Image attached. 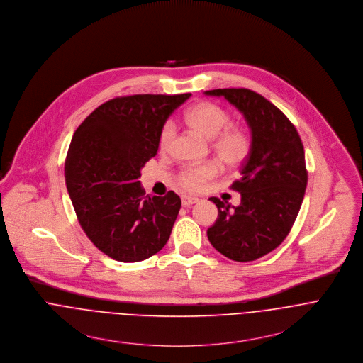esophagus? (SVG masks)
Segmentation results:
<instances>
[{
  "mask_svg": "<svg viewBox=\"0 0 363 363\" xmlns=\"http://www.w3.org/2000/svg\"><path fill=\"white\" fill-rule=\"evenodd\" d=\"M181 201H182V206H184V207H189V206L198 203V199H196V198H191V196H182Z\"/></svg>",
  "mask_w": 363,
  "mask_h": 363,
  "instance_id": "esophagus-1",
  "label": "esophagus"
}]
</instances>
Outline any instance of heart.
I'll list each match as a JSON object with an SVG mask.
<instances>
[{"label":"heart","mask_w":363,"mask_h":363,"mask_svg":"<svg viewBox=\"0 0 363 363\" xmlns=\"http://www.w3.org/2000/svg\"><path fill=\"white\" fill-rule=\"evenodd\" d=\"M185 120L188 125L206 138H214L211 147L218 160L227 167H238L245 162L252 149V140L245 128L230 123L231 116L223 107L203 101L191 107ZM174 138V123L167 121L162 125L159 145L167 149ZM220 172V164L207 162L184 168L178 174V184L188 192H198Z\"/></svg>","instance_id":"1"}]
</instances>
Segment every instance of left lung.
<instances>
[{
    "instance_id": "1",
    "label": "left lung",
    "mask_w": 363,
    "mask_h": 363,
    "mask_svg": "<svg viewBox=\"0 0 363 363\" xmlns=\"http://www.w3.org/2000/svg\"><path fill=\"white\" fill-rule=\"evenodd\" d=\"M204 94L235 106L252 133L241 178L231 185L241 194V204L231 207L211 198L218 217L207 238L225 257L252 262L274 250L295 223L308 184L303 145L292 122L262 94L249 89H216Z\"/></svg>"
}]
</instances>
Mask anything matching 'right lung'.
Instances as JSON below:
<instances>
[{"label":"right lung","mask_w":363,"mask_h":363,"mask_svg":"<svg viewBox=\"0 0 363 363\" xmlns=\"http://www.w3.org/2000/svg\"><path fill=\"white\" fill-rule=\"evenodd\" d=\"M191 93L133 94L97 107L78 126L65 160V182L82 230L114 260L133 263L171 235L181 199L145 195L140 169L157 155L162 125Z\"/></svg>","instance_id":"add662e5"}]
</instances>
